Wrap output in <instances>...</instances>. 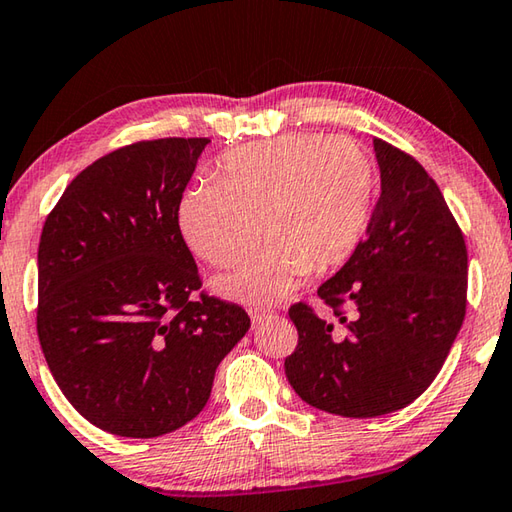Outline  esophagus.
Listing matches in <instances>:
<instances>
[{
  "mask_svg": "<svg viewBox=\"0 0 512 512\" xmlns=\"http://www.w3.org/2000/svg\"><path fill=\"white\" fill-rule=\"evenodd\" d=\"M249 317H251V321H254V324L258 326V324H263L265 319L274 317V312H272V310H265V308H251V310H249Z\"/></svg>",
  "mask_w": 512,
  "mask_h": 512,
  "instance_id": "34e87169",
  "label": "esophagus"
}]
</instances>
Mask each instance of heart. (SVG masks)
Returning a JSON list of instances; mask_svg holds the SVG:
<instances>
[{
    "label": "heart",
    "instance_id": "obj_1",
    "mask_svg": "<svg viewBox=\"0 0 512 512\" xmlns=\"http://www.w3.org/2000/svg\"><path fill=\"white\" fill-rule=\"evenodd\" d=\"M215 177L188 188L177 220L193 254L215 267L245 261L263 231L261 254L218 281L233 299H279L301 276L342 263L371 215L373 166L351 139L251 143L224 155Z\"/></svg>",
    "mask_w": 512,
    "mask_h": 512
}]
</instances>
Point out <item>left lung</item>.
I'll list each match as a JSON object with an SVG mask.
<instances>
[{"label":"left lung","mask_w":512,"mask_h":512,"mask_svg":"<svg viewBox=\"0 0 512 512\" xmlns=\"http://www.w3.org/2000/svg\"><path fill=\"white\" fill-rule=\"evenodd\" d=\"M380 197L366 236L317 290L342 328L306 303L290 308L299 344L285 375L301 400L328 414L375 418L414 402L459 335L468 251L441 188L407 152L373 139ZM353 305L356 319L338 312Z\"/></svg>","instance_id":"obj_1"}]
</instances>
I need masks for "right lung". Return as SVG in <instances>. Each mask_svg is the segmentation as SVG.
I'll return each instance as SVG.
<instances>
[{"instance_id": "add662e5", "label": "right lung", "mask_w": 512, "mask_h": 512, "mask_svg": "<svg viewBox=\"0 0 512 512\" xmlns=\"http://www.w3.org/2000/svg\"><path fill=\"white\" fill-rule=\"evenodd\" d=\"M209 139L139 141L76 175L44 222L38 337L53 380L103 432L155 438L204 409L249 330L200 276L179 202Z\"/></svg>"}]
</instances>
